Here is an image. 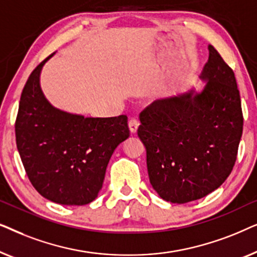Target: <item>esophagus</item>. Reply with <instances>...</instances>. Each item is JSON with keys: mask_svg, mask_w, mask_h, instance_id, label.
Returning <instances> with one entry per match:
<instances>
[{"mask_svg": "<svg viewBox=\"0 0 257 257\" xmlns=\"http://www.w3.org/2000/svg\"><path fill=\"white\" fill-rule=\"evenodd\" d=\"M138 127H139V121L137 120V119H131V120L128 121V128L131 133H136L138 131Z\"/></svg>", "mask_w": 257, "mask_h": 257, "instance_id": "obj_1", "label": "esophagus"}]
</instances>
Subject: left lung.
<instances>
[{"label": "left lung", "instance_id": "8db88e82", "mask_svg": "<svg viewBox=\"0 0 257 257\" xmlns=\"http://www.w3.org/2000/svg\"><path fill=\"white\" fill-rule=\"evenodd\" d=\"M198 92L191 87L140 113L150 182L161 199L186 203L220 187L233 170L243 118L234 72L214 47Z\"/></svg>", "mask_w": 257, "mask_h": 257}]
</instances>
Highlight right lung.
Segmentation results:
<instances>
[{
	"label": "right lung",
	"mask_w": 257,
	"mask_h": 257,
	"mask_svg": "<svg viewBox=\"0 0 257 257\" xmlns=\"http://www.w3.org/2000/svg\"><path fill=\"white\" fill-rule=\"evenodd\" d=\"M54 55L31 72L21 94L17 150L42 196L59 205L82 206L97 198L112 154L130 137L127 117H84L55 107L41 87L42 69Z\"/></svg>",
	"instance_id": "add662e5"
}]
</instances>
